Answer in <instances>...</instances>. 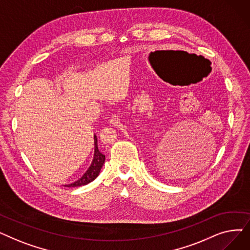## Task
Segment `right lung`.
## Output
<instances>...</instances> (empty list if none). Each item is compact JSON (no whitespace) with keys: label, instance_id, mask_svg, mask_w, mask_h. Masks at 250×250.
Listing matches in <instances>:
<instances>
[{"label":"right lung","instance_id":"1","mask_svg":"<svg viewBox=\"0 0 250 250\" xmlns=\"http://www.w3.org/2000/svg\"><path fill=\"white\" fill-rule=\"evenodd\" d=\"M104 161H105V155H103L99 151L98 146H97V137L94 136V156H93V160H92L90 167L88 168V170L81 178H79L77 181L71 183V185L64 186V187H67V188L82 187V186L88 185V183H90L91 181H93L98 176L100 170L102 168V165L104 164Z\"/></svg>","mask_w":250,"mask_h":250}]
</instances>
